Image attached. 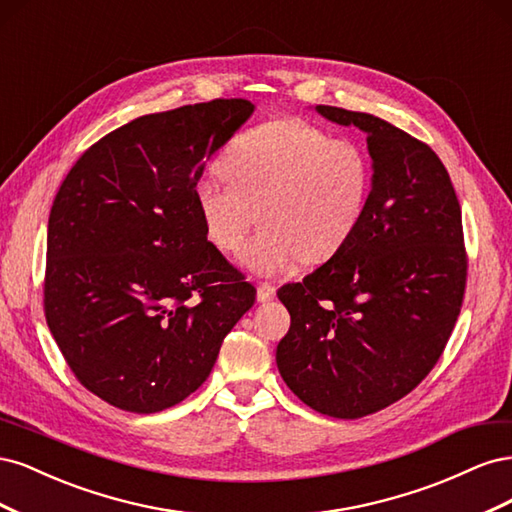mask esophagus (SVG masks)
<instances>
[{"mask_svg": "<svg viewBox=\"0 0 512 512\" xmlns=\"http://www.w3.org/2000/svg\"><path fill=\"white\" fill-rule=\"evenodd\" d=\"M256 299L260 303H267L271 299H275V286L269 284V282H260L258 284V290H256Z\"/></svg>", "mask_w": 512, "mask_h": 512, "instance_id": "1", "label": "esophagus"}]
</instances>
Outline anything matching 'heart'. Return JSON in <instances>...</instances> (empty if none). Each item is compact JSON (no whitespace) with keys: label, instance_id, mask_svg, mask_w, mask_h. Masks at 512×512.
<instances>
[{"label":"heart","instance_id":"heart-1","mask_svg":"<svg viewBox=\"0 0 512 512\" xmlns=\"http://www.w3.org/2000/svg\"><path fill=\"white\" fill-rule=\"evenodd\" d=\"M218 170L226 183H194L200 226L215 250L232 256L260 213L265 228L243 260L265 275L335 256L361 226L374 188L363 145L303 119H271L243 132L224 149Z\"/></svg>","mask_w":512,"mask_h":512}]
</instances>
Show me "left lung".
<instances>
[{"label":"left lung","instance_id":"obj_1","mask_svg":"<svg viewBox=\"0 0 512 512\" xmlns=\"http://www.w3.org/2000/svg\"><path fill=\"white\" fill-rule=\"evenodd\" d=\"M316 111L367 134L374 188L342 250L277 290L290 329L275 361L309 408L361 418L416 389L453 333L468 275L461 207L425 143L374 115Z\"/></svg>","mask_w":512,"mask_h":512}]
</instances>
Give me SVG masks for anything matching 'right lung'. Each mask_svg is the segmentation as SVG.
<instances>
[{"instance_id": "1", "label": "right lung", "mask_w": 512, "mask_h": 512, "mask_svg": "<svg viewBox=\"0 0 512 512\" xmlns=\"http://www.w3.org/2000/svg\"><path fill=\"white\" fill-rule=\"evenodd\" d=\"M254 113L243 98L138 117L91 145L53 200L44 314L74 376L136 414L203 384L256 301L207 241L192 190Z\"/></svg>"}]
</instances>
